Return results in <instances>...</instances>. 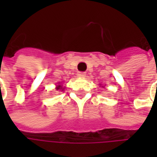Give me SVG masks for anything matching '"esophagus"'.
Returning <instances> with one entry per match:
<instances>
[{"instance_id":"1","label":"esophagus","mask_w":157,"mask_h":157,"mask_svg":"<svg viewBox=\"0 0 157 157\" xmlns=\"http://www.w3.org/2000/svg\"><path fill=\"white\" fill-rule=\"evenodd\" d=\"M86 75V72H83V71H79L78 73V77H79V78H85Z\"/></svg>"}]
</instances>
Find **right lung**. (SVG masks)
I'll return each mask as SVG.
<instances>
[{"label":"right lung","mask_w":157,"mask_h":157,"mask_svg":"<svg viewBox=\"0 0 157 157\" xmlns=\"http://www.w3.org/2000/svg\"><path fill=\"white\" fill-rule=\"evenodd\" d=\"M60 89H62V86H58L57 87V90H60Z\"/></svg>","instance_id":"add662e5"}]
</instances>
